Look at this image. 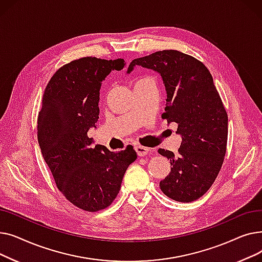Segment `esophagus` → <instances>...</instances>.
Returning a JSON list of instances; mask_svg holds the SVG:
<instances>
[{
    "instance_id": "esophagus-1",
    "label": "esophagus",
    "mask_w": 262,
    "mask_h": 262,
    "mask_svg": "<svg viewBox=\"0 0 262 262\" xmlns=\"http://www.w3.org/2000/svg\"><path fill=\"white\" fill-rule=\"evenodd\" d=\"M135 149L137 154H138V156H145L147 153H148V148L147 147H144V146H141V145H136L135 146Z\"/></svg>"
}]
</instances>
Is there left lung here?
<instances>
[{
	"mask_svg": "<svg viewBox=\"0 0 262 262\" xmlns=\"http://www.w3.org/2000/svg\"><path fill=\"white\" fill-rule=\"evenodd\" d=\"M160 73L167 91L162 119L175 122L182 135V144L174 155L168 149L158 153L170 159L171 172L159 183L168 198L193 202L214 183L226 154L228 118L212 76L199 59L176 50L158 51L134 59Z\"/></svg>",
	"mask_w": 262,
	"mask_h": 262,
	"instance_id": "1",
	"label": "left lung"
}]
</instances>
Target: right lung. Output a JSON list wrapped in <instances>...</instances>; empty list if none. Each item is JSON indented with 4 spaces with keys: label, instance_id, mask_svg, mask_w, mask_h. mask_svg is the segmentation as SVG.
Masks as SVG:
<instances>
[{
    "label": "right lung",
    "instance_id": "add662e5",
    "mask_svg": "<svg viewBox=\"0 0 262 262\" xmlns=\"http://www.w3.org/2000/svg\"><path fill=\"white\" fill-rule=\"evenodd\" d=\"M124 66L121 58L91 56L63 64L48 82L38 114V142L54 181L69 202L85 211L113 204L137 159L133 146L119 153L100 144L91 147L87 135L99 119L101 81Z\"/></svg>",
    "mask_w": 262,
    "mask_h": 262
}]
</instances>
